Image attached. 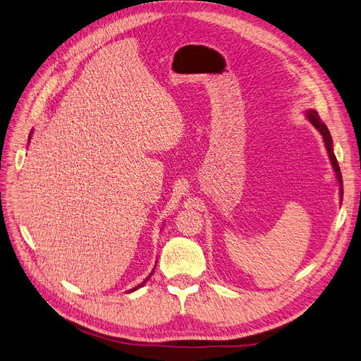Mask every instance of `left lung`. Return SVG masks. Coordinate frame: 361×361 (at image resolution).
<instances>
[{"mask_svg":"<svg viewBox=\"0 0 361 361\" xmlns=\"http://www.w3.org/2000/svg\"><path fill=\"white\" fill-rule=\"evenodd\" d=\"M307 118L310 120L312 125L319 130L322 138H324V143H325L326 150H329V157H330L331 164H333V167H334L336 176H337V180H338V185H341V195H342V190H343V188H342V185H343V182H342V173H341V167H338L336 155H334V152H333V140H331V135H330V130H329V128H326V125L322 122L319 114L316 113V111H313V110L307 111Z\"/></svg>","mask_w":361,"mask_h":361,"instance_id":"left-lung-1","label":"left lung"}]
</instances>
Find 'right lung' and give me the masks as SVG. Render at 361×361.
Here are the masks:
<instances>
[{
	"mask_svg": "<svg viewBox=\"0 0 361 361\" xmlns=\"http://www.w3.org/2000/svg\"><path fill=\"white\" fill-rule=\"evenodd\" d=\"M150 276H152V274H150ZM147 279H149V277H147ZM147 279H146V280H147ZM141 286H143V285H140V286H138V288H141ZM135 289H137V288H134V289H133V290H135Z\"/></svg>",
	"mask_w": 361,
	"mask_h": 361,
	"instance_id": "obj_1",
	"label": "right lung"
}]
</instances>
